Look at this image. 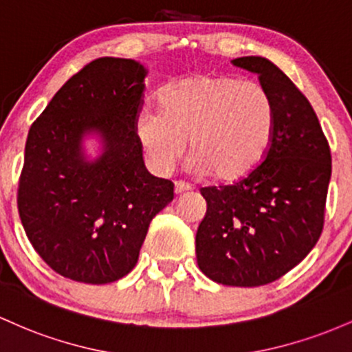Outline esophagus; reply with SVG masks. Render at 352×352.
Returning <instances> with one entry per match:
<instances>
[{
  "label": "esophagus",
  "instance_id": "1",
  "mask_svg": "<svg viewBox=\"0 0 352 352\" xmlns=\"http://www.w3.org/2000/svg\"><path fill=\"white\" fill-rule=\"evenodd\" d=\"M191 191V186L186 183H183V181H176L175 183V192L176 196H181V195H186V192Z\"/></svg>",
  "mask_w": 352,
  "mask_h": 352
}]
</instances>
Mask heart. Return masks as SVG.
<instances>
[{"instance_id":"1","label":"heart","mask_w":352,"mask_h":352,"mask_svg":"<svg viewBox=\"0 0 352 352\" xmlns=\"http://www.w3.org/2000/svg\"><path fill=\"white\" fill-rule=\"evenodd\" d=\"M157 108L141 109L134 131L148 164L169 175L186 151L199 175L236 183L266 160L276 136L278 114L259 82L228 74H195L169 82L157 96Z\"/></svg>"}]
</instances>
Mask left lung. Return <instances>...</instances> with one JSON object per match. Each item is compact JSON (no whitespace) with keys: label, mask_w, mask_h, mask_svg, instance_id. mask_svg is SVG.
I'll use <instances>...</instances> for the list:
<instances>
[{"label":"left lung","mask_w":352,"mask_h":352,"mask_svg":"<svg viewBox=\"0 0 352 352\" xmlns=\"http://www.w3.org/2000/svg\"><path fill=\"white\" fill-rule=\"evenodd\" d=\"M256 73L274 100L278 126L266 160L229 186L201 189L206 216L196 232L199 270L226 286L270 284L309 254L324 226L331 151L313 106L270 59H232Z\"/></svg>","instance_id":"left-lung-1"}]
</instances>
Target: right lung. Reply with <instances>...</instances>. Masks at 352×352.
<instances>
[{"mask_svg": "<svg viewBox=\"0 0 352 352\" xmlns=\"http://www.w3.org/2000/svg\"><path fill=\"white\" fill-rule=\"evenodd\" d=\"M148 71L100 58L71 76L31 124L18 188L28 239L53 271L86 284L118 281L136 266L153 218L175 197L149 175L134 123ZM103 151L88 160L82 140Z\"/></svg>", "mask_w": 352, "mask_h": 352, "instance_id": "right-lung-1", "label": "right lung"}]
</instances>
